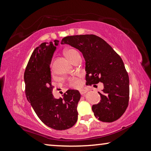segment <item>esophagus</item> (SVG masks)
<instances>
[{"label": "esophagus", "mask_w": 151, "mask_h": 151, "mask_svg": "<svg viewBox=\"0 0 151 151\" xmlns=\"http://www.w3.org/2000/svg\"><path fill=\"white\" fill-rule=\"evenodd\" d=\"M86 92H87V91L85 90V89H83V90L80 91V93L81 95H84V94H85L86 93Z\"/></svg>", "instance_id": "34e87169"}]
</instances>
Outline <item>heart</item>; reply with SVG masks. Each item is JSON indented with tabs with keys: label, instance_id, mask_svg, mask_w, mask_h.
Masks as SVG:
<instances>
[{
	"label": "heart",
	"instance_id": "heart-1",
	"mask_svg": "<svg viewBox=\"0 0 151 151\" xmlns=\"http://www.w3.org/2000/svg\"><path fill=\"white\" fill-rule=\"evenodd\" d=\"M65 54L68 59L72 61L74 58L76 57V56L79 55V52L76 49H75V48H68V49H66L65 50ZM50 69L52 71V65H50ZM69 83L71 86H73V87H78V86L81 85V82L80 79H78L77 78H73L70 80Z\"/></svg>",
	"mask_w": 151,
	"mask_h": 151
}]
</instances>
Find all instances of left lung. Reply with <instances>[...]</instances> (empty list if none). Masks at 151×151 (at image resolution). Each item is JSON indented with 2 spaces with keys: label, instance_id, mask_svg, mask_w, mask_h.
Instances as JSON below:
<instances>
[{
  "label": "left lung",
  "instance_id": "8db88e82",
  "mask_svg": "<svg viewBox=\"0 0 151 151\" xmlns=\"http://www.w3.org/2000/svg\"><path fill=\"white\" fill-rule=\"evenodd\" d=\"M61 44H68L83 53L86 61V85L103 83L101 100L92 106L99 121L112 122L126 111L129 101V78L121 57L101 37L94 35L68 36Z\"/></svg>",
  "mask_w": 151,
  "mask_h": 151
}]
</instances>
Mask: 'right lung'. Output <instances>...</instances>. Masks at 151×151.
<instances>
[{"label":"right lung","instance_id":"add662e5","mask_svg":"<svg viewBox=\"0 0 151 151\" xmlns=\"http://www.w3.org/2000/svg\"><path fill=\"white\" fill-rule=\"evenodd\" d=\"M58 40L42 42L33 51L24 74L25 93L38 117L48 127L63 131L73 127L77 121L76 108L81 94L68 90L63 98L52 94L50 65Z\"/></svg>","mask_w":151,"mask_h":151}]
</instances>
